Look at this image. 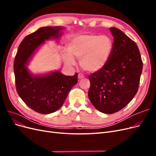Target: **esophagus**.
<instances>
[{
    "mask_svg": "<svg viewBox=\"0 0 156 156\" xmlns=\"http://www.w3.org/2000/svg\"><path fill=\"white\" fill-rule=\"evenodd\" d=\"M83 78H84V75H83V74L79 73V74L78 75V79H83Z\"/></svg>",
    "mask_w": 156,
    "mask_h": 156,
    "instance_id": "34e87169",
    "label": "esophagus"
}]
</instances>
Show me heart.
I'll return each instance as SVG.
<instances>
[{"instance_id": "obj_1", "label": "heart", "mask_w": 156, "mask_h": 156, "mask_svg": "<svg viewBox=\"0 0 156 156\" xmlns=\"http://www.w3.org/2000/svg\"><path fill=\"white\" fill-rule=\"evenodd\" d=\"M112 49L113 42L107 36L77 35L70 41L69 53H65L64 60L68 64H73V57L76 58L80 60L82 69L88 72H96L106 65Z\"/></svg>"}]
</instances>
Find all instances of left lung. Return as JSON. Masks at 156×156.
Segmentation results:
<instances>
[{
    "instance_id": "obj_1",
    "label": "left lung",
    "mask_w": 156,
    "mask_h": 156,
    "mask_svg": "<svg viewBox=\"0 0 156 156\" xmlns=\"http://www.w3.org/2000/svg\"><path fill=\"white\" fill-rule=\"evenodd\" d=\"M113 49L106 65L88 76V98L97 109L112 114L122 109L138 91L143 61L137 45L124 33L110 28Z\"/></svg>"
}]
</instances>
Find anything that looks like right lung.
Wrapping results in <instances>:
<instances>
[{
    "label": "right lung",
    "instance_id": "add662e5",
    "mask_svg": "<svg viewBox=\"0 0 156 156\" xmlns=\"http://www.w3.org/2000/svg\"><path fill=\"white\" fill-rule=\"evenodd\" d=\"M62 27H41L21 41L13 62L16 90L25 104L41 114H50L62 107L72 87L77 83V73L66 76L60 72L33 75L26 65L36 49L45 40L58 38Z\"/></svg>",
    "mask_w": 156,
    "mask_h": 156
}]
</instances>
